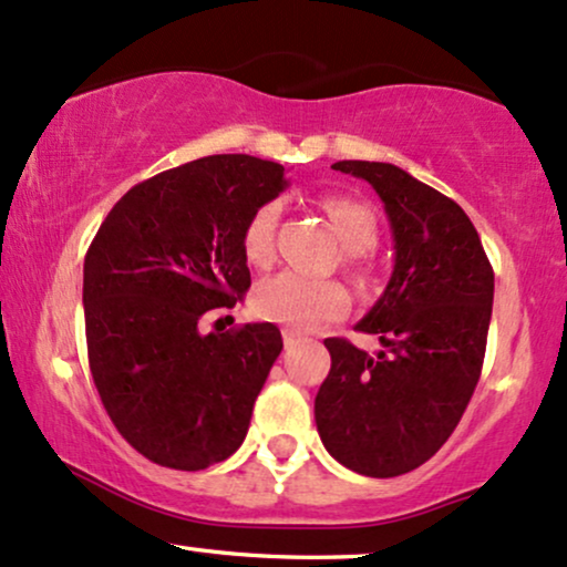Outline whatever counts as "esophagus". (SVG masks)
I'll return each mask as SVG.
<instances>
[{
	"label": "esophagus",
	"instance_id": "34e87169",
	"mask_svg": "<svg viewBox=\"0 0 567 567\" xmlns=\"http://www.w3.org/2000/svg\"><path fill=\"white\" fill-rule=\"evenodd\" d=\"M297 344H299V333L289 331V328H286V331H284V347L291 349V347H297Z\"/></svg>",
	"mask_w": 567,
	"mask_h": 567
}]
</instances>
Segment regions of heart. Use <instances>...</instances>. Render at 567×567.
<instances>
[{"instance_id": "heart-1", "label": "heart", "mask_w": 567, "mask_h": 567, "mask_svg": "<svg viewBox=\"0 0 567 567\" xmlns=\"http://www.w3.org/2000/svg\"><path fill=\"white\" fill-rule=\"evenodd\" d=\"M320 205H323L341 244L349 251V265L358 268L362 251L373 249V244L379 241V220H375L373 209L352 197H341V194H328L320 199ZM278 215H281V205L265 202L249 215L247 226L241 230L244 260L255 268H265L272 260ZM251 307L262 320L307 331L323 320L339 318L349 307V295L339 281L307 278L299 272H276V276L257 284Z\"/></svg>"}]
</instances>
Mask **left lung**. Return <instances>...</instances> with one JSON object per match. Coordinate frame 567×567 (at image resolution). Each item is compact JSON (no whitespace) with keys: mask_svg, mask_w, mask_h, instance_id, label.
<instances>
[{"mask_svg":"<svg viewBox=\"0 0 567 567\" xmlns=\"http://www.w3.org/2000/svg\"><path fill=\"white\" fill-rule=\"evenodd\" d=\"M386 209L394 270L358 331L381 352L326 339L331 370L316 396L320 442L370 478L415 471L457 429L481 379L492 323L494 270L463 207L402 167L341 159Z\"/></svg>","mask_w":567,"mask_h":567,"instance_id":"obj_1","label":"left lung"}]
</instances>
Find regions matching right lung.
Wrapping results in <instances>:
<instances>
[{
    "instance_id": "add662e5",
    "label": "right lung",
    "mask_w": 567,
    "mask_h": 567,
    "mask_svg": "<svg viewBox=\"0 0 567 567\" xmlns=\"http://www.w3.org/2000/svg\"><path fill=\"white\" fill-rule=\"evenodd\" d=\"M289 186L284 165L209 155L125 192L83 260L89 368L110 421L152 463L205 471L239 450L281 331H202L251 278L249 215Z\"/></svg>"
}]
</instances>
